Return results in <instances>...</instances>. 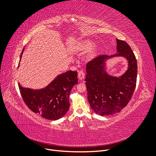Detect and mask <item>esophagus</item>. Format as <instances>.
<instances>
[{
	"label": "esophagus",
	"mask_w": 156,
	"mask_h": 156,
	"mask_svg": "<svg viewBox=\"0 0 156 156\" xmlns=\"http://www.w3.org/2000/svg\"><path fill=\"white\" fill-rule=\"evenodd\" d=\"M84 77V73L83 70L79 71L78 73V78L79 80H83Z\"/></svg>",
	"instance_id": "obj_1"
}]
</instances>
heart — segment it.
Segmentation results:
<instances>
[{
    "instance_id": "b5f03b06",
    "label": "heart",
    "mask_w": 156,
    "mask_h": 156,
    "mask_svg": "<svg viewBox=\"0 0 156 156\" xmlns=\"http://www.w3.org/2000/svg\"><path fill=\"white\" fill-rule=\"evenodd\" d=\"M94 45V42H93L91 40H85L83 41L82 43L80 45V47H81V49L83 50H85V51H88L90 49H91ZM97 48H94L93 50V53H95L97 51Z\"/></svg>"
}]
</instances>
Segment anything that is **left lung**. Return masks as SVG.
Listing matches in <instances>:
<instances>
[{
  "label": "left lung",
  "instance_id": "left-lung-1",
  "mask_svg": "<svg viewBox=\"0 0 156 156\" xmlns=\"http://www.w3.org/2000/svg\"><path fill=\"white\" fill-rule=\"evenodd\" d=\"M116 53L100 55L86 65L88 100L94 112L100 116L112 115L127 105L133 96L137 77V62L129 45L116 39ZM124 57L128 62L126 72L113 76L106 71L108 59Z\"/></svg>",
  "mask_w": 156,
  "mask_h": 156
}]
</instances>
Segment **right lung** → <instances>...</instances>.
<instances>
[{
    "mask_svg": "<svg viewBox=\"0 0 156 156\" xmlns=\"http://www.w3.org/2000/svg\"><path fill=\"white\" fill-rule=\"evenodd\" d=\"M23 48L20 55V66ZM78 83L76 71H68L58 75L48 85L40 89L23 87L18 83L22 98L26 105L44 119L56 120L63 117L69 107V95L75 84Z\"/></svg>",
    "mask_w": 156,
    "mask_h": 156,
    "instance_id": "1",
    "label": "right lung"
}]
</instances>
